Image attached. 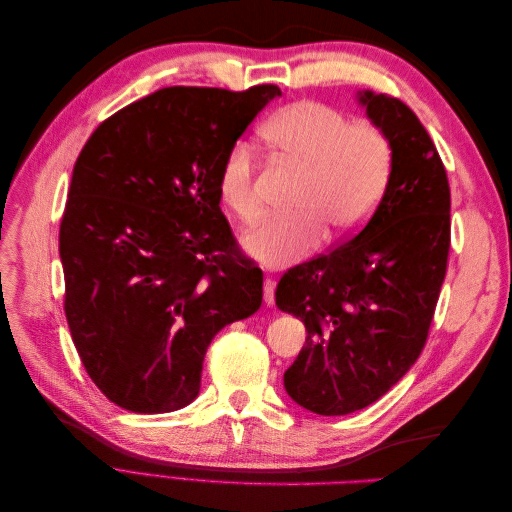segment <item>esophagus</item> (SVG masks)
I'll return each mask as SVG.
<instances>
[{
  "instance_id": "obj_1",
  "label": "esophagus",
  "mask_w": 512,
  "mask_h": 512,
  "mask_svg": "<svg viewBox=\"0 0 512 512\" xmlns=\"http://www.w3.org/2000/svg\"><path fill=\"white\" fill-rule=\"evenodd\" d=\"M262 292H265V303L273 305L275 303V282L271 277H267L265 284H262Z\"/></svg>"
}]
</instances>
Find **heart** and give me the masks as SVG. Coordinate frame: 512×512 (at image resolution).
I'll return each instance as SVG.
<instances>
[{"label":"heart","mask_w":512,"mask_h":512,"mask_svg":"<svg viewBox=\"0 0 512 512\" xmlns=\"http://www.w3.org/2000/svg\"><path fill=\"white\" fill-rule=\"evenodd\" d=\"M262 138L282 164L303 175L294 196V218L262 224L245 239L256 260L282 267L318 247L324 226L333 235L361 228L389 183L393 145L371 121H352L322 102H297L275 115ZM218 190L226 207L245 226L258 224L256 160L245 143L230 147L220 166Z\"/></svg>","instance_id":"b5f03b06"}]
</instances>
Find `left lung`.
Segmentation results:
<instances>
[{"label": "left lung", "instance_id": "obj_1", "mask_svg": "<svg viewBox=\"0 0 512 512\" xmlns=\"http://www.w3.org/2000/svg\"><path fill=\"white\" fill-rule=\"evenodd\" d=\"M393 145V168L367 224L329 254L290 267L275 305L305 324V346L284 374L309 412L363 410L421 356L451 250V188L440 153L408 104L361 94Z\"/></svg>", "mask_w": 512, "mask_h": 512}]
</instances>
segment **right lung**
<instances>
[{
    "instance_id": "right-lung-1",
    "label": "right lung",
    "mask_w": 512,
    "mask_h": 512,
    "mask_svg": "<svg viewBox=\"0 0 512 512\" xmlns=\"http://www.w3.org/2000/svg\"><path fill=\"white\" fill-rule=\"evenodd\" d=\"M277 85L164 87L104 119L59 226L64 309L102 395L138 414L198 395L211 339L258 312L262 271L220 209L230 147Z\"/></svg>"
}]
</instances>
